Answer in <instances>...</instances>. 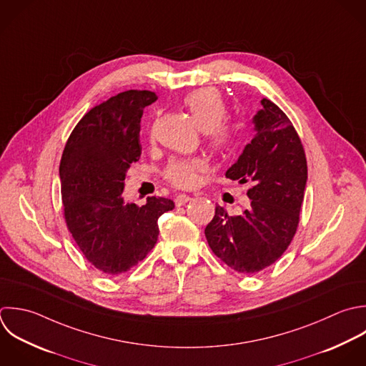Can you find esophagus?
Listing matches in <instances>:
<instances>
[{"mask_svg": "<svg viewBox=\"0 0 366 366\" xmlns=\"http://www.w3.org/2000/svg\"><path fill=\"white\" fill-rule=\"evenodd\" d=\"M188 201H191V197L187 195V194H179V195L175 197V204H177V207H181V205L187 204Z\"/></svg>", "mask_w": 366, "mask_h": 366, "instance_id": "34e87169", "label": "esophagus"}]
</instances>
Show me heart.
<instances>
[{
	"mask_svg": "<svg viewBox=\"0 0 366 366\" xmlns=\"http://www.w3.org/2000/svg\"><path fill=\"white\" fill-rule=\"evenodd\" d=\"M184 107L201 131L205 132L211 147L215 151H227L235 142V131L224 119L227 117V104L221 94L212 88L195 89L184 97ZM207 162L201 158L172 159L167 165L165 178L181 188H191L198 181V174L205 171Z\"/></svg>",
	"mask_w": 366,
	"mask_h": 366,
	"instance_id": "heart-1",
	"label": "heart"
}]
</instances>
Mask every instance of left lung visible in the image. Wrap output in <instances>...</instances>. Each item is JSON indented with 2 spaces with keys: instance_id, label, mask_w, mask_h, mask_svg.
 <instances>
[{
  "instance_id": "left-lung-1",
  "label": "left lung",
  "mask_w": 366,
  "mask_h": 366,
  "mask_svg": "<svg viewBox=\"0 0 366 366\" xmlns=\"http://www.w3.org/2000/svg\"><path fill=\"white\" fill-rule=\"evenodd\" d=\"M252 118L255 137L227 178L251 181V207L229 217L215 208L205 228L212 252L241 274H255L272 265L290 247L298 224L308 178L305 151L292 122L272 101L262 98Z\"/></svg>"
}]
</instances>
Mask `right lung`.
Returning <instances> with one entry per match:
<instances>
[{
  "mask_svg": "<svg viewBox=\"0 0 366 366\" xmlns=\"http://www.w3.org/2000/svg\"><path fill=\"white\" fill-rule=\"evenodd\" d=\"M158 97L129 89L89 109L72 129L59 164L64 217L84 257L102 274L119 275L141 262L158 239L168 198L145 205L124 201V179L141 157L144 108Z\"/></svg>",
  "mask_w": 366,
  "mask_h": 366,
  "instance_id": "1",
  "label": "right lung"
}]
</instances>
